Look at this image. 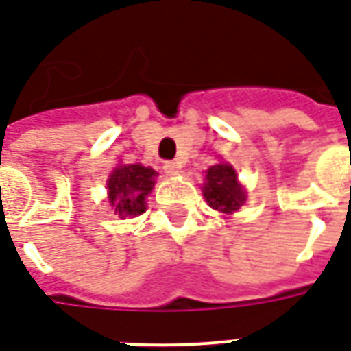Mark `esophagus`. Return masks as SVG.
Instances as JSON below:
<instances>
[{"instance_id": "34e87169", "label": "esophagus", "mask_w": 351, "mask_h": 351, "mask_svg": "<svg viewBox=\"0 0 351 351\" xmlns=\"http://www.w3.org/2000/svg\"><path fill=\"white\" fill-rule=\"evenodd\" d=\"M165 172L168 173V176H178L179 170H181V165L179 162H176V160H168V162H165Z\"/></svg>"}]
</instances>
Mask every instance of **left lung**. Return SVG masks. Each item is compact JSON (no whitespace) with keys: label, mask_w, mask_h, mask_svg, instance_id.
<instances>
[{"label":"left lung","mask_w":351,"mask_h":351,"mask_svg":"<svg viewBox=\"0 0 351 351\" xmlns=\"http://www.w3.org/2000/svg\"><path fill=\"white\" fill-rule=\"evenodd\" d=\"M204 196L209 206L221 213H234L245 202V191L237 183L235 170L230 165H215L207 170Z\"/></svg>","instance_id":"8db88e82"}]
</instances>
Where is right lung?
<instances>
[{
    "instance_id": "obj_1",
    "label": "right lung",
    "mask_w": 351,
    "mask_h": 351,
    "mask_svg": "<svg viewBox=\"0 0 351 351\" xmlns=\"http://www.w3.org/2000/svg\"><path fill=\"white\" fill-rule=\"evenodd\" d=\"M157 173L142 165H123L108 179V198L119 217H136L145 211V196L155 185Z\"/></svg>"
}]
</instances>
